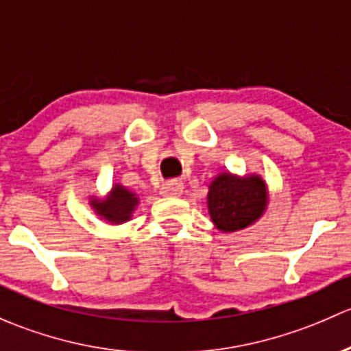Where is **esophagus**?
I'll list each match as a JSON object with an SVG mask.
<instances>
[{
	"instance_id": "esophagus-1",
	"label": "esophagus",
	"mask_w": 351,
	"mask_h": 351,
	"mask_svg": "<svg viewBox=\"0 0 351 351\" xmlns=\"http://www.w3.org/2000/svg\"><path fill=\"white\" fill-rule=\"evenodd\" d=\"M182 191L184 186L180 180H169V182H165L164 186H162L160 194L165 197H179L180 194H182Z\"/></svg>"
}]
</instances>
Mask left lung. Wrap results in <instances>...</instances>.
I'll return each instance as SVG.
<instances>
[{"mask_svg":"<svg viewBox=\"0 0 351 351\" xmlns=\"http://www.w3.org/2000/svg\"><path fill=\"white\" fill-rule=\"evenodd\" d=\"M269 206L267 182L258 174L221 172L208 186V211L223 233L245 230L258 221Z\"/></svg>","mask_w":351,"mask_h":351,"instance_id":"obj_1","label":"left lung"}]
</instances>
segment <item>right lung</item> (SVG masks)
<instances>
[{"instance_id":"obj_1","label":"right lung","mask_w":351,"mask_h":351,"mask_svg":"<svg viewBox=\"0 0 351 351\" xmlns=\"http://www.w3.org/2000/svg\"><path fill=\"white\" fill-rule=\"evenodd\" d=\"M89 204L101 219L111 225H123L132 219L133 213L140 204V197L128 187L113 184L108 196L91 197Z\"/></svg>"}]
</instances>
